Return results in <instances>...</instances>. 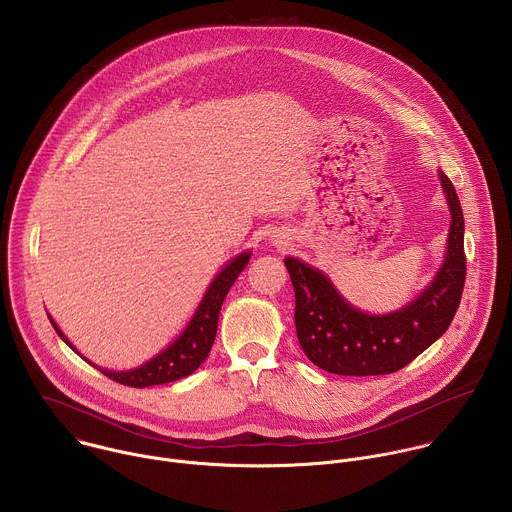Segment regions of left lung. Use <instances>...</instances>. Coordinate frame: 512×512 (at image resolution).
I'll use <instances>...</instances> for the list:
<instances>
[{
	"label": "left lung",
	"mask_w": 512,
	"mask_h": 512,
	"mask_svg": "<svg viewBox=\"0 0 512 512\" xmlns=\"http://www.w3.org/2000/svg\"><path fill=\"white\" fill-rule=\"evenodd\" d=\"M450 206L446 260L434 282L408 306L384 316L352 308L330 280L308 264L286 258L296 296V334L308 360L342 376L390 374L410 364L450 326L464 288V218L456 190L438 174Z\"/></svg>",
	"instance_id": "left-lung-1"
}]
</instances>
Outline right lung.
Returning <instances> with one entry per match:
<instances>
[{"label":"right lung","instance_id":"1","mask_svg":"<svg viewBox=\"0 0 512 512\" xmlns=\"http://www.w3.org/2000/svg\"><path fill=\"white\" fill-rule=\"evenodd\" d=\"M248 260H250V252H244L216 276V280L208 288L202 304L198 306V312L194 314L184 334L174 344H170L164 352H160L156 358L142 364L140 368H134L128 372H110L104 368H100V372H104L108 378L124 386H134V388L166 384L192 374L210 354V348L214 344L216 330H218V316H220L222 302L230 286L238 278V274L246 268ZM50 322L60 334V338L66 340V344H70L68 338L62 334V330L56 326V322L54 320Z\"/></svg>","mask_w":512,"mask_h":512}]
</instances>
